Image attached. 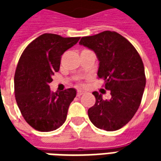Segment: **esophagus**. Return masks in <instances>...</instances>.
<instances>
[{"label":"esophagus","instance_id":"esophagus-1","mask_svg":"<svg viewBox=\"0 0 161 161\" xmlns=\"http://www.w3.org/2000/svg\"><path fill=\"white\" fill-rule=\"evenodd\" d=\"M85 94V91H83V90H78L77 92V97H81L82 95Z\"/></svg>","mask_w":161,"mask_h":161}]
</instances>
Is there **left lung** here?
I'll list each match as a JSON object with an SVG mask.
<instances>
[{"label": "left lung", "instance_id": "1", "mask_svg": "<svg viewBox=\"0 0 161 161\" xmlns=\"http://www.w3.org/2000/svg\"><path fill=\"white\" fill-rule=\"evenodd\" d=\"M79 44L97 54L98 77L111 95L109 100H103L97 91L92 93L96 103L88 110L89 118L97 128L118 130L133 118L142 103L146 85L142 58L131 43L113 31L83 37Z\"/></svg>", "mask_w": 161, "mask_h": 161}]
</instances>
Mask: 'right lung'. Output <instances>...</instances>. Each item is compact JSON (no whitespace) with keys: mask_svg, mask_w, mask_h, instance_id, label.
<instances>
[{"mask_svg":"<svg viewBox=\"0 0 161 161\" xmlns=\"http://www.w3.org/2000/svg\"><path fill=\"white\" fill-rule=\"evenodd\" d=\"M79 39L44 33L30 43L19 58L14 74L16 103L25 121L38 131L56 130L66 120L76 90L53 92L49 84L59 70L62 54Z\"/></svg>","mask_w":161,"mask_h":161,"instance_id":"obj_1","label":"right lung"}]
</instances>
